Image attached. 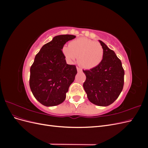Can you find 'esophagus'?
Returning <instances> with one entry per match:
<instances>
[{
    "label": "esophagus",
    "mask_w": 148,
    "mask_h": 148,
    "mask_svg": "<svg viewBox=\"0 0 148 148\" xmlns=\"http://www.w3.org/2000/svg\"><path fill=\"white\" fill-rule=\"evenodd\" d=\"M77 69L78 72H81V71H82V70L80 68H79V67H77Z\"/></svg>",
    "instance_id": "obj_1"
}]
</instances>
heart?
I'll return each instance as SVG.
<instances>
[{"label":"heart","instance_id":"b5f03b06","mask_svg":"<svg viewBox=\"0 0 148 148\" xmlns=\"http://www.w3.org/2000/svg\"><path fill=\"white\" fill-rule=\"evenodd\" d=\"M62 53L70 62H74L78 57V63L83 69L89 70L99 65L104 57V49L99 42L86 38H80L64 46Z\"/></svg>","mask_w":148,"mask_h":148}]
</instances>
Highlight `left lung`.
Listing matches in <instances>:
<instances>
[{
  "label": "left lung",
  "mask_w": 148,
  "mask_h": 148,
  "mask_svg": "<svg viewBox=\"0 0 148 148\" xmlns=\"http://www.w3.org/2000/svg\"><path fill=\"white\" fill-rule=\"evenodd\" d=\"M99 41L104 54L101 63L89 70L83 88L89 101L99 106H108L117 99L124 84V70L121 60L102 41Z\"/></svg>",
  "instance_id": "1"
}]
</instances>
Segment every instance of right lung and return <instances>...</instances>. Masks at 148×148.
Listing matches in <instances>:
<instances>
[{
	"instance_id": "1",
	"label": "right lung",
	"mask_w": 148,
	"mask_h": 148,
	"mask_svg": "<svg viewBox=\"0 0 148 148\" xmlns=\"http://www.w3.org/2000/svg\"><path fill=\"white\" fill-rule=\"evenodd\" d=\"M76 36L62 34L44 44L30 69L29 86L33 96L42 105L57 106L66 98L77 73L76 66L66 64L62 52L64 44Z\"/></svg>"
}]
</instances>
